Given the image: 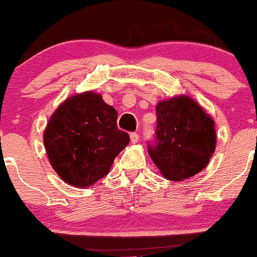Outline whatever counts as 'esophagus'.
<instances>
[{"label": "esophagus", "instance_id": "1", "mask_svg": "<svg viewBox=\"0 0 257 257\" xmlns=\"http://www.w3.org/2000/svg\"><path fill=\"white\" fill-rule=\"evenodd\" d=\"M139 140H140V139H139L138 133H132V134H131V142H132V144H138Z\"/></svg>", "mask_w": 257, "mask_h": 257}]
</instances>
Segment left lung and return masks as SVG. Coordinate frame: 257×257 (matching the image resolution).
I'll return each instance as SVG.
<instances>
[{"label": "left lung", "instance_id": "1", "mask_svg": "<svg viewBox=\"0 0 257 257\" xmlns=\"http://www.w3.org/2000/svg\"><path fill=\"white\" fill-rule=\"evenodd\" d=\"M156 110V144L148 146V153L160 174L184 181L202 171L217 145L214 119L183 94L159 101Z\"/></svg>", "mask_w": 257, "mask_h": 257}]
</instances>
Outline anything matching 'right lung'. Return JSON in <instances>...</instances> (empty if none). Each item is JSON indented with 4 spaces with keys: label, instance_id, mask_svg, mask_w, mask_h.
Segmentation results:
<instances>
[{
    "label": "right lung",
    "instance_id": "right-lung-1",
    "mask_svg": "<svg viewBox=\"0 0 257 257\" xmlns=\"http://www.w3.org/2000/svg\"><path fill=\"white\" fill-rule=\"evenodd\" d=\"M43 140L61 179L85 188L109 174L113 160L129 144V135L117 128L115 107L87 91L67 98L55 110Z\"/></svg>",
    "mask_w": 257,
    "mask_h": 257
}]
</instances>
